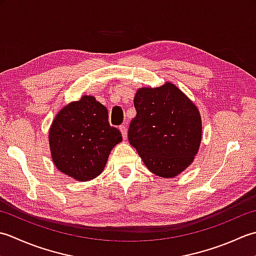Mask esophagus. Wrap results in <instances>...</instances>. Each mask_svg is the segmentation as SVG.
Here are the masks:
<instances>
[{
    "mask_svg": "<svg viewBox=\"0 0 256 256\" xmlns=\"http://www.w3.org/2000/svg\"><path fill=\"white\" fill-rule=\"evenodd\" d=\"M119 130H120L124 139L126 140L127 139V128H126V126H124V124H122V126H119Z\"/></svg>",
    "mask_w": 256,
    "mask_h": 256,
    "instance_id": "34e87169",
    "label": "esophagus"
}]
</instances>
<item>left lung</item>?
<instances>
[{
  "label": "left lung",
  "instance_id": "1",
  "mask_svg": "<svg viewBox=\"0 0 256 256\" xmlns=\"http://www.w3.org/2000/svg\"><path fill=\"white\" fill-rule=\"evenodd\" d=\"M134 105L137 114L129 126V144L152 174L174 178L192 164L200 147L196 106L170 82L139 88Z\"/></svg>",
  "mask_w": 256,
  "mask_h": 256
}]
</instances>
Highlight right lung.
I'll return each mask as SVG.
<instances>
[{
	"label": "right lung",
	"mask_w": 256,
	"mask_h": 256,
	"mask_svg": "<svg viewBox=\"0 0 256 256\" xmlns=\"http://www.w3.org/2000/svg\"><path fill=\"white\" fill-rule=\"evenodd\" d=\"M48 134L56 168L78 181L100 174L112 149L122 140L120 132L109 124L107 108L92 96L62 108Z\"/></svg>",
	"instance_id": "1"
}]
</instances>
